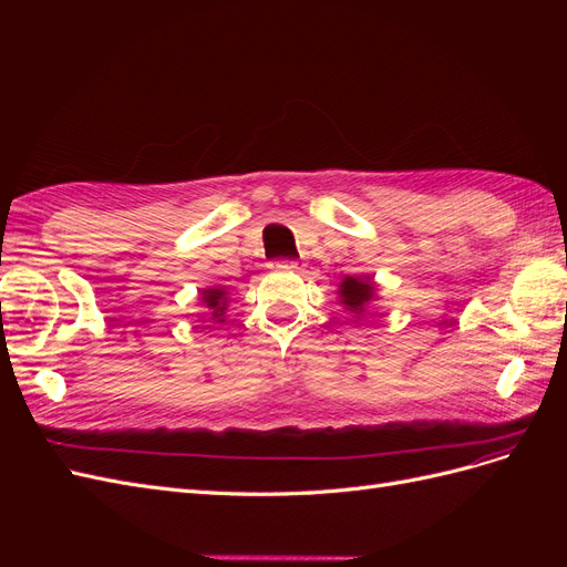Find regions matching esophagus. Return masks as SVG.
<instances>
[{
  "mask_svg": "<svg viewBox=\"0 0 567 567\" xmlns=\"http://www.w3.org/2000/svg\"><path fill=\"white\" fill-rule=\"evenodd\" d=\"M274 267L284 269V271H296V269H298V262H296V260H279Z\"/></svg>",
  "mask_w": 567,
  "mask_h": 567,
  "instance_id": "34e87169",
  "label": "esophagus"
}]
</instances>
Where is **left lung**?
<instances>
[{
    "label": "left lung",
    "mask_w": 567,
    "mask_h": 567,
    "mask_svg": "<svg viewBox=\"0 0 567 567\" xmlns=\"http://www.w3.org/2000/svg\"><path fill=\"white\" fill-rule=\"evenodd\" d=\"M371 281H362V279H352L348 277L340 286V298L348 307H362L364 302L371 300Z\"/></svg>",
    "instance_id": "8db88e82"
}]
</instances>
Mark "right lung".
I'll list each match as a JSON object with an SVG mask.
<instances>
[{
	"label": "right lung",
	"mask_w": 567,
	"mask_h": 567,
	"mask_svg": "<svg viewBox=\"0 0 567 567\" xmlns=\"http://www.w3.org/2000/svg\"><path fill=\"white\" fill-rule=\"evenodd\" d=\"M221 298H225V290H221V288H208V290H205V296H203V302L208 305V307H219ZM219 310H221V307H219Z\"/></svg>",
	"instance_id": "1"
}]
</instances>
